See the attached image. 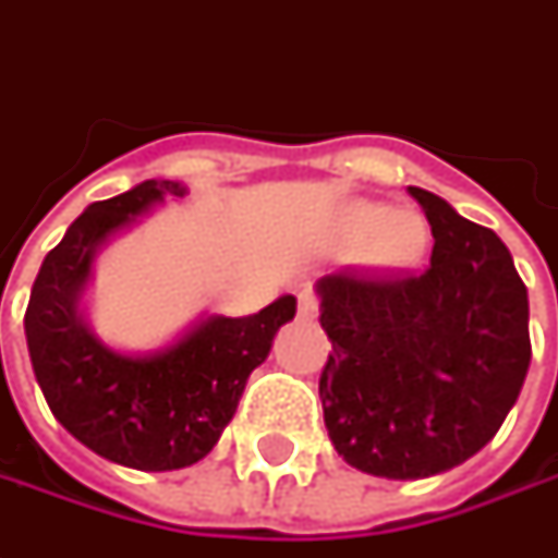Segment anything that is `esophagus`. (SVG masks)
<instances>
[{
  "mask_svg": "<svg viewBox=\"0 0 558 558\" xmlns=\"http://www.w3.org/2000/svg\"><path fill=\"white\" fill-rule=\"evenodd\" d=\"M316 313H319L316 298H313L311 291H301V294H298V316H301V319H316Z\"/></svg>",
  "mask_w": 558,
  "mask_h": 558,
  "instance_id": "1",
  "label": "esophagus"
}]
</instances>
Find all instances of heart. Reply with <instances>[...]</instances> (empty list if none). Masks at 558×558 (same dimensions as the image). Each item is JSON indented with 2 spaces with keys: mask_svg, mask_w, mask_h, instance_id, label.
I'll return each instance as SVG.
<instances>
[{
  "mask_svg": "<svg viewBox=\"0 0 558 558\" xmlns=\"http://www.w3.org/2000/svg\"><path fill=\"white\" fill-rule=\"evenodd\" d=\"M344 232L369 235L363 247V267L373 276H400L422 264L428 251V226L416 210H388L385 204L354 202L344 207Z\"/></svg>",
  "mask_w": 558,
  "mask_h": 558,
  "instance_id": "obj_1",
  "label": "heart"
}]
</instances>
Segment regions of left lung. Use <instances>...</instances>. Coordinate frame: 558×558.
Returning <instances> with one entry per match:
<instances>
[{"mask_svg":"<svg viewBox=\"0 0 558 558\" xmlns=\"http://www.w3.org/2000/svg\"><path fill=\"white\" fill-rule=\"evenodd\" d=\"M435 247L422 276L316 282L332 341L319 375L338 457L375 478H428L475 457L519 400L531 363L527 289L497 232L410 185Z\"/></svg>","mask_w":558,"mask_h":558,"instance_id":"1","label":"left lung"}]
</instances>
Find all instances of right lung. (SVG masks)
<instances>
[{
	"instance_id": "1",
	"label": "right lung",
	"mask_w": 558,
	"mask_h": 558,
	"mask_svg": "<svg viewBox=\"0 0 558 558\" xmlns=\"http://www.w3.org/2000/svg\"><path fill=\"white\" fill-rule=\"evenodd\" d=\"M185 195L177 180H145L89 204L46 254L24 313L33 375L52 416L93 453L142 472L185 469L214 450L247 375L298 311L294 294H282L242 319L202 313L155 351H120L98 338L83 304L98 251Z\"/></svg>"
}]
</instances>
